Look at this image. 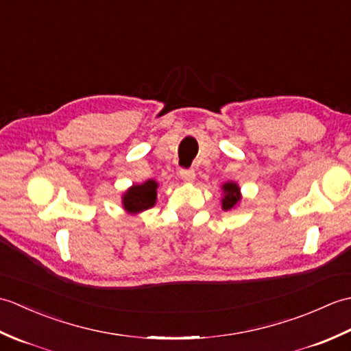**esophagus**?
<instances>
[{
    "label": "esophagus",
    "instance_id": "esophagus-1",
    "mask_svg": "<svg viewBox=\"0 0 351 351\" xmlns=\"http://www.w3.org/2000/svg\"><path fill=\"white\" fill-rule=\"evenodd\" d=\"M180 176L182 178L184 181L193 182V181H195L196 173H195V170H193V169H181V170H180Z\"/></svg>",
    "mask_w": 351,
    "mask_h": 351
}]
</instances>
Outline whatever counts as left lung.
I'll list each match as a JSON object with an SVG mask.
<instances>
[{
    "label": "left lung",
    "instance_id": "left-lung-1",
    "mask_svg": "<svg viewBox=\"0 0 351 351\" xmlns=\"http://www.w3.org/2000/svg\"><path fill=\"white\" fill-rule=\"evenodd\" d=\"M223 191H225V197L221 200L223 210H230L237 205L238 200H240V189L234 182H228L223 185Z\"/></svg>",
    "mask_w": 351,
    "mask_h": 351
}]
</instances>
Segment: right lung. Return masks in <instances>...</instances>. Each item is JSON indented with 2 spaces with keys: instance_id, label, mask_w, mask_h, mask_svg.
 <instances>
[{
  "instance_id": "right-lung-1",
  "label": "right lung",
  "mask_w": 351,
  "mask_h": 351,
  "mask_svg": "<svg viewBox=\"0 0 351 351\" xmlns=\"http://www.w3.org/2000/svg\"><path fill=\"white\" fill-rule=\"evenodd\" d=\"M156 199V182L147 181L141 185H134L125 193L123 208L130 213H140L154 206Z\"/></svg>"
}]
</instances>
